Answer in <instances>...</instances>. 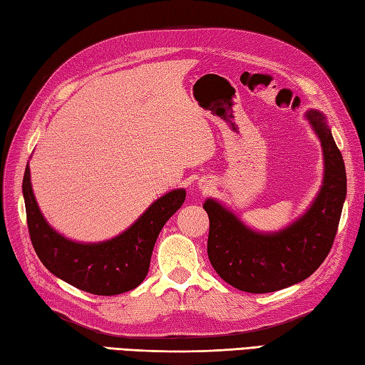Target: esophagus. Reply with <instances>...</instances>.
Returning a JSON list of instances; mask_svg holds the SVG:
<instances>
[{
  "instance_id": "obj_1",
  "label": "esophagus",
  "mask_w": 365,
  "mask_h": 365,
  "mask_svg": "<svg viewBox=\"0 0 365 365\" xmlns=\"http://www.w3.org/2000/svg\"><path fill=\"white\" fill-rule=\"evenodd\" d=\"M197 188L202 192H208L210 190H213V182L210 180V178H200L197 183Z\"/></svg>"
}]
</instances>
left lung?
<instances>
[{"instance_id":"8db88e82","label":"left lung","mask_w":365,"mask_h":365,"mask_svg":"<svg viewBox=\"0 0 365 365\" xmlns=\"http://www.w3.org/2000/svg\"><path fill=\"white\" fill-rule=\"evenodd\" d=\"M323 152V180L312 204L299 218L277 232H257L208 197L210 220L207 252L212 267L227 284L250 293L276 292L311 276L327 259L336 238L346 197V173L327 115L306 111Z\"/></svg>"}]
</instances>
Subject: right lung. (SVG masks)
Returning <instances> with one entry per match:
<instances>
[{"label": "right lung", "mask_w": 365, "mask_h": 365, "mask_svg": "<svg viewBox=\"0 0 365 365\" xmlns=\"http://www.w3.org/2000/svg\"><path fill=\"white\" fill-rule=\"evenodd\" d=\"M185 188L169 191L118 237L81 243L59 234L46 222L33 192L29 163L23 175L28 229L37 257L64 282L103 297L133 290L144 281L155 242L166 221L185 202Z\"/></svg>", "instance_id": "right-lung-1"}]
</instances>
